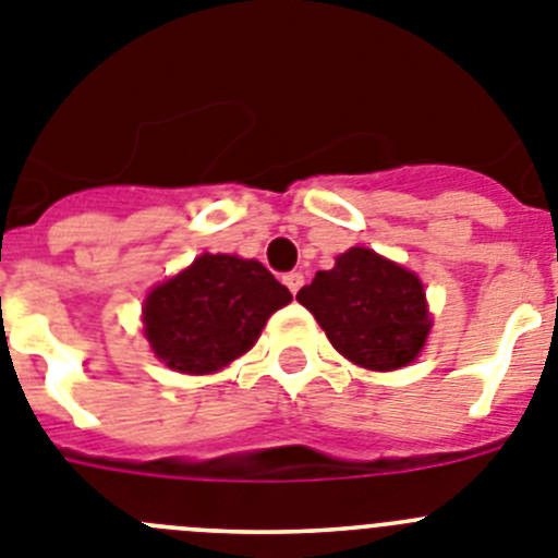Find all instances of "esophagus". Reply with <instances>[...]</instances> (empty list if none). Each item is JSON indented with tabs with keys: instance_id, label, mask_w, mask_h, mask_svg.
<instances>
[{
	"instance_id": "1",
	"label": "esophagus",
	"mask_w": 558,
	"mask_h": 558,
	"mask_svg": "<svg viewBox=\"0 0 558 558\" xmlns=\"http://www.w3.org/2000/svg\"><path fill=\"white\" fill-rule=\"evenodd\" d=\"M283 283L289 286L291 294H298L300 286H303V272H289V275H283Z\"/></svg>"
}]
</instances>
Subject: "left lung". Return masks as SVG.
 <instances>
[{
	"label": "left lung",
	"instance_id": "8db88e82",
	"mask_svg": "<svg viewBox=\"0 0 558 558\" xmlns=\"http://www.w3.org/2000/svg\"><path fill=\"white\" fill-rule=\"evenodd\" d=\"M336 350L353 364L389 373L425 348L430 314L420 278L375 250L350 247L333 269L298 291Z\"/></svg>",
	"mask_w": 558,
	"mask_h": 558
}]
</instances>
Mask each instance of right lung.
<instances>
[{
	"label": "right lung",
	"instance_id": "right-lung-1",
	"mask_svg": "<svg viewBox=\"0 0 558 558\" xmlns=\"http://www.w3.org/2000/svg\"><path fill=\"white\" fill-rule=\"evenodd\" d=\"M291 300L264 264L199 255L144 300V336L178 373L208 375L247 353L269 316Z\"/></svg>",
	"mask_w": 558,
	"mask_h": 558
}]
</instances>
